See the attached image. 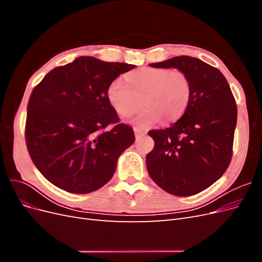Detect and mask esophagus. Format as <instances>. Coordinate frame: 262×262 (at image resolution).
Returning <instances> with one entry per match:
<instances>
[{
  "label": "esophagus",
  "instance_id": "esophagus-1",
  "mask_svg": "<svg viewBox=\"0 0 262 262\" xmlns=\"http://www.w3.org/2000/svg\"><path fill=\"white\" fill-rule=\"evenodd\" d=\"M146 133H147V132L144 131V130H140V129H138V128H134V134H136V138H137V139L145 136Z\"/></svg>",
  "mask_w": 262,
  "mask_h": 262
}]
</instances>
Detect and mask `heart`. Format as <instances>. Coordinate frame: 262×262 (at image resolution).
<instances>
[{"label":"heart","instance_id":"b5f03b06","mask_svg":"<svg viewBox=\"0 0 262 262\" xmlns=\"http://www.w3.org/2000/svg\"><path fill=\"white\" fill-rule=\"evenodd\" d=\"M117 77L107 87V99L115 112L129 117L139 108L141 97L144 108L134 119L140 128H149L163 119L164 122L178 120L191 100L192 87L188 74L178 69L142 68Z\"/></svg>","mask_w":262,"mask_h":262}]
</instances>
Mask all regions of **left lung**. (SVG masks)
<instances>
[{
    "mask_svg": "<svg viewBox=\"0 0 262 262\" xmlns=\"http://www.w3.org/2000/svg\"><path fill=\"white\" fill-rule=\"evenodd\" d=\"M184 71L192 87L186 113L169 128L149 131V177L166 192L193 195L219 180L232 160L237 107L226 78L200 59L180 55L149 64Z\"/></svg>",
    "mask_w": 262,
    "mask_h": 262,
    "instance_id": "left-lung-1",
    "label": "left lung"
}]
</instances>
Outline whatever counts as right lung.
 <instances>
[{
    "instance_id": "right-lung-1",
    "label": "right lung",
    "mask_w": 262,
    "mask_h": 262,
    "mask_svg": "<svg viewBox=\"0 0 262 262\" xmlns=\"http://www.w3.org/2000/svg\"><path fill=\"white\" fill-rule=\"evenodd\" d=\"M136 68L78 57L47 74L27 106L26 144L37 169L71 193H90L112 179L118 158L133 144L131 126L119 123L107 87ZM109 124L114 126L104 131Z\"/></svg>"
}]
</instances>
